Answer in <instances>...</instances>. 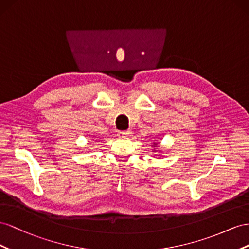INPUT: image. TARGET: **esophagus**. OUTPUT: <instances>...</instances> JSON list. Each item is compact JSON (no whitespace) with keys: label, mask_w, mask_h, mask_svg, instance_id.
<instances>
[{"label":"esophagus","mask_w":249,"mask_h":249,"mask_svg":"<svg viewBox=\"0 0 249 249\" xmlns=\"http://www.w3.org/2000/svg\"><path fill=\"white\" fill-rule=\"evenodd\" d=\"M130 134H131L130 130H123V131L118 132V137L119 138H128V137H130Z\"/></svg>","instance_id":"esophagus-1"}]
</instances>
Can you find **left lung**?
Segmentation results:
<instances>
[{
	"instance_id": "8db88e82",
	"label": "left lung",
	"mask_w": 249,
	"mask_h": 249,
	"mask_svg": "<svg viewBox=\"0 0 249 249\" xmlns=\"http://www.w3.org/2000/svg\"><path fill=\"white\" fill-rule=\"evenodd\" d=\"M154 146H155V145H154Z\"/></svg>"
}]
</instances>
